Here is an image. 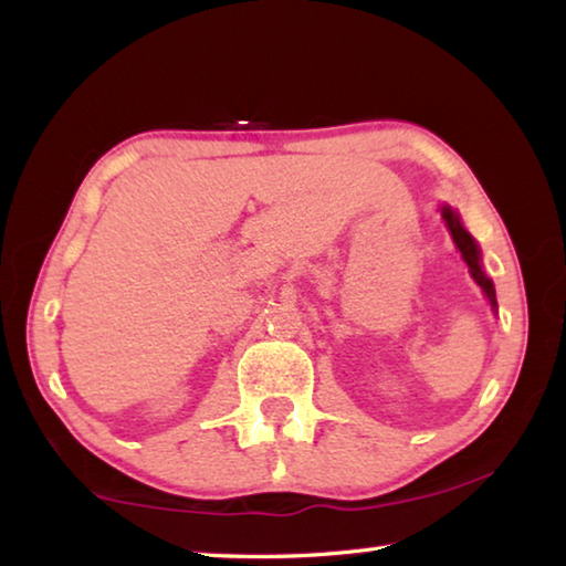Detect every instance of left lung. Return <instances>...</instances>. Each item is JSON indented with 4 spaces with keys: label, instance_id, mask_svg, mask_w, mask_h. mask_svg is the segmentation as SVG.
Listing matches in <instances>:
<instances>
[{
    "label": "left lung",
    "instance_id": "obj_1",
    "mask_svg": "<svg viewBox=\"0 0 566 566\" xmlns=\"http://www.w3.org/2000/svg\"><path fill=\"white\" fill-rule=\"evenodd\" d=\"M442 217H444V222H447V227H449V232H452V239H454L457 249H459V252H462V256H464L469 272H472V276H474V282H476L479 286H482L484 294H486V300H490V304L496 306L494 284H492L490 276H486V274L482 272V264H479V249H476V244H474L472 234H469L467 229H464L462 224H459V217H457L449 207L442 209Z\"/></svg>",
    "mask_w": 566,
    "mask_h": 566
}]
</instances>
